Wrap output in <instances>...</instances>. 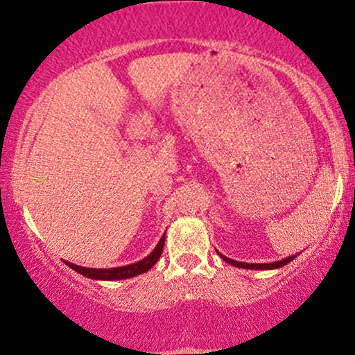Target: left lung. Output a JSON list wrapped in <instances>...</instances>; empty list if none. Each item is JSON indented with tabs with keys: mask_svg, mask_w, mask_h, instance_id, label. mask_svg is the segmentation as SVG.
Returning a JSON list of instances; mask_svg holds the SVG:
<instances>
[{
	"mask_svg": "<svg viewBox=\"0 0 355 355\" xmlns=\"http://www.w3.org/2000/svg\"><path fill=\"white\" fill-rule=\"evenodd\" d=\"M221 255V254H220ZM221 259L227 261V263L234 265V266H239V268H250V270H273V268H281V266L288 265L291 260H294V255L293 257H288V259L281 260V261H273V263H244V261H236V260H231L227 259V257L221 255Z\"/></svg>",
	"mask_w": 355,
	"mask_h": 355,
	"instance_id": "1",
	"label": "left lung"
}]
</instances>
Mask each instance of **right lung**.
Masks as SVG:
<instances>
[{
	"instance_id": "obj_1",
	"label": "right lung",
	"mask_w": 355,
	"mask_h": 355,
	"mask_svg": "<svg viewBox=\"0 0 355 355\" xmlns=\"http://www.w3.org/2000/svg\"><path fill=\"white\" fill-rule=\"evenodd\" d=\"M163 245H164V236L162 237V239H159L158 245L155 247V250L148 257H145L144 260L137 261V263L119 266V268H108V270H105V268L103 270L85 268V266L69 263V261H66V265L71 266L72 270H76L77 273L84 275V276H87V278H92V279H108V281L125 279V278H132V276L142 275V273H145V271H148L150 268H152V266L158 261L159 255H162Z\"/></svg>"
}]
</instances>
